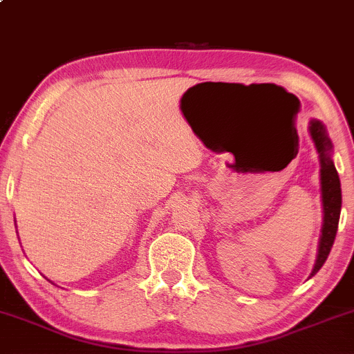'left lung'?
<instances>
[{
	"label": "left lung",
	"instance_id": "left-lung-1",
	"mask_svg": "<svg viewBox=\"0 0 354 354\" xmlns=\"http://www.w3.org/2000/svg\"><path fill=\"white\" fill-rule=\"evenodd\" d=\"M310 133L313 141H315L316 149L319 153L321 161V196H323V230H321L319 250L316 265L313 268V274L319 271V268L324 265L328 254H330L333 243H335L336 231H338L339 213H341V183L338 171L331 160V141L328 138L326 128L319 121H311Z\"/></svg>",
	"mask_w": 354,
	"mask_h": 354
}]
</instances>
